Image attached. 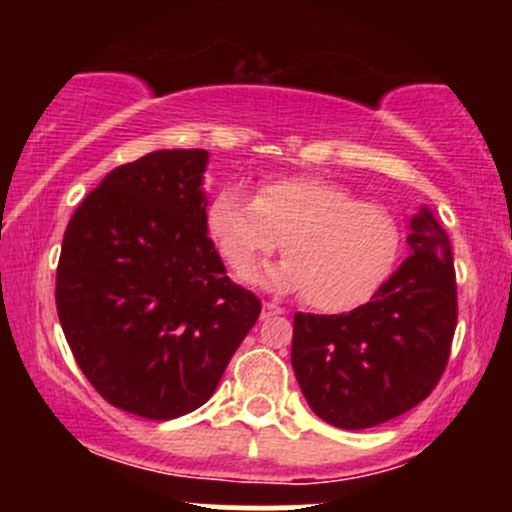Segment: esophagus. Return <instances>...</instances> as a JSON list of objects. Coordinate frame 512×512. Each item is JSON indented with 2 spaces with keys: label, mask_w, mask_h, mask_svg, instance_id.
<instances>
[{
  "label": "esophagus",
  "mask_w": 512,
  "mask_h": 512,
  "mask_svg": "<svg viewBox=\"0 0 512 512\" xmlns=\"http://www.w3.org/2000/svg\"><path fill=\"white\" fill-rule=\"evenodd\" d=\"M274 315H284V308H279L276 303H262V320H267V317H274Z\"/></svg>",
  "instance_id": "obj_1"
}]
</instances>
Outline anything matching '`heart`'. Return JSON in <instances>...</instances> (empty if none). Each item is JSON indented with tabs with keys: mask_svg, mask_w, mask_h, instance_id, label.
Segmentation results:
<instances>
[{
	"mask_svg": "<svg viewBox=\"0 0 512 512\" xmlns=\"http://www.w3.org/2000/svg\"><path fill=\"white\" fill-rule=\"evenodd\" d=\"M207 233L236 276H248L281 245L286 260L260 281L303 293L322 313L368 303L395 269L402 245L390 209L313 175L264 180L255 197L240 185H223L207 204Z\"/></svg>",
	"mask_w": 512,
	"mask_h": 512,
	"instance_id": "b5f03b06",
	"label": "heart"
}]
</instances>
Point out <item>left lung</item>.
<instances>
[{
    "instance_id": "8db88e82",
    "label": "left lung",
    "mask_w": 512,
    "mask_h": 512,
    "mask_svg": "<svg viewBox=\"0 0 512 512\" xmlns=\"http://www.w3.org/2000/svg\"><path fill=\"white\" fill-rule=\"evenodd\" d=\"M411 255L366 305L293 315L291 366L310 409L361 431L431 395L450 358L457 284L448 233L426 207L411 216Z\"/></svg>"
}]
</instances>
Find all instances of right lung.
I'll list each match as a JSON object with an SVG mask.
<instances>
[{
  "label": "right lung",
  "instance_id": "obj_1",
  "mask_svg": "<svg viewBox=\"0 0 512 512\" xmlns=\"http://www.w3.org/2000/svg\"><path fill=\"white\" fill-rule=\"evenodd\" d=\"M207 161L161 149L117 166L64 231L55 301L69 349L105 402L144 419L202 407L262 310L207 236Z\"/></svg>",
  "mask_w": 512,
  "mask_h": 512
}]
</instances>
